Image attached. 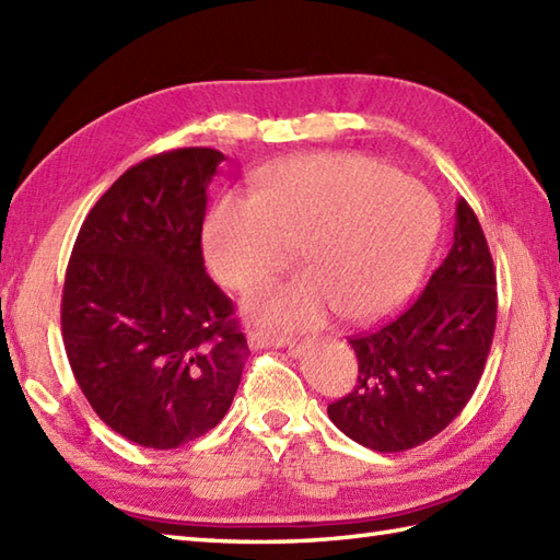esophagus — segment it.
I'll return each mask as SVG.
<instances>
[{"instance_id":"1","label":"esophagus","mask_w":560,"mask_h":560,"mask_svg":"<svg viewBox=\"0 0 560 560\" xmlns=\"http://www.w3.org/2000/svg\"><path fill=\"white\" fill-rule=\"evenodd\" d=\"M247 343H249V349H269V347H273V349L289 347V349H293V343L287 337L269 335V331H261V329H255V327L247 329Z\"/></svg>"}]
</instances>
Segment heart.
I'll list each match as a JSON object with an SVG mask.
<instances>
[{
  "label": "heart",
  "instance_id": "obj_1",
  "mask_svg": "<svg viewBox=\"0 0 560 560\" xmlns=\"http://www.w3.org/2000/svg\"><path fill=\"white\" fill-rule=\"evenodd\" d=\"M438 233L421 187L355 153H311L259 177L253 199L225 195L205 225V255L223 287L249 291L301 249L303 273L247 301L265 331L373 323L407 299Z\"/></svg>",
  "mask_w": 560,
  "mask_h": 560
}]
</instances>
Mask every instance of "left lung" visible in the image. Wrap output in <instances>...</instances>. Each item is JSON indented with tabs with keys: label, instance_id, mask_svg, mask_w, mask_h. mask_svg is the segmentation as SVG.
Listing matches in <instances>:
<instances>
[{
	"label": "left lung",
	"instance_id": "8db88e82",
	"mask_svg": "<svg viewBox=\"0 0 560 560\" xmlns=\"http://www.w3.org/2000/svg\"><path fill=\"white\" fill-rule=\"evenodd\" d=\"M498 313L495 269L477 213L457 201L455 243L407 311L351 337L359 385L327 413L375 452H404L438 435L467 407L489 359Z\"/></svg>",
	"mask_w": 560,
	"mask_h": 560
}]
</instances>
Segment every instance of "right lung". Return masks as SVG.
<instances>
[{
    "mask_svg": "<svg viewBox=\"0 0 560 560\" xmlns=\"http://www.w3.org/2000/svg\"><path fill=\"white\" fill-rule=\"evenodd\" d=\"M221 161L189 147L132 165L89 211L69 257V365L101 421L141 447L173 450L211 431L249 355L201 255Z\"/></svg>",
    "mask_w": 560,
    "mask_h": 560,
    "instance_id": "right-lung-1",
    "label": "right lung"
}]
</instances>
